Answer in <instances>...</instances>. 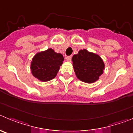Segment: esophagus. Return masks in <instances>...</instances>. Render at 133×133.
Instances as JSON below:
<instances>
[{"mask_svg":"<svg viewBox=\"0 0 133 133\" xmlns=\"http://www.w3.org/2000/svg\"><path fill=\"white\" fill-rule=\"evenodd\" d=\"M67 60L68 61V62H71V56H68L66 58Z\"/></svg>","mask_w":133,"mask_h":133,"instance_id":"obj_1","label":"esophagus"}]
</instances>
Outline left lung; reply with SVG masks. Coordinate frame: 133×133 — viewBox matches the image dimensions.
<instances>
[{
	"mask_svg": "<svg viewBox=\"0 0 133 133\" xmlns=\"http://www.w3.org/2000/svg\"><path fill=\"white\" fill-rule=\"evenodd\" d=\"M73 67L77 78L85 83H94L103 73L105 64L97 54L81 50L72 57Z\"/></svg>",
	"mask_w": 133,
	"mask_h": 133,
	"instance_id": "8db88e82",
	"label": "left lung"
}]
</instances>
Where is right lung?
I'll use <instances>...</instances> for the list:
<instances>
[{"label":"right lung","instance_id":"obj_1","mask_svg":"<svg viewBox=\"0 0 133 133\" xmlns=\"http://www.w3.org/2000/svg\"><path fill=\"white\" fill-rule=\"evenodd\" d=\"M64 60L63 55L56 53L52 48L37 53L31 62L32 75L44 82L52 80L56 76Z\"/></svg>","mask_w":133,"mask_h":133}]
</instances>
